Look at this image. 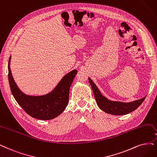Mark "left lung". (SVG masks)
<instances>
[{
	"label": "left lung",
	"instance_id": "left-lung-1",
	"mask_svg": "<svg viewBox=\"0 0 157 157\" xmlns=\"http://www.w3.org/2000/svg\"><path fill=\"white\" fill-rule=\"evenodd\" d=\"M89 82L92 90H93L95 100L98 107L102 111L108 114L113 115H124L129 114L131 112L135 111L140 106L146 97L145 96L142 99L128 103L111 101L108 100L107 98L101 94L97 86L90 78H89Z\"/></svg>",
	"mask_w": 157,
	"mask_h": 157
}]
</instances>
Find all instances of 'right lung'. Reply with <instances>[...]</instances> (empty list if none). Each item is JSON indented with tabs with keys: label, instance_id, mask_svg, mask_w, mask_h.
<instances>
[{
	"label": "right lung",
	"instance_id": "1",
	"mask_svg": "<svg viewBox=\"0 0 157 157\" xmlns=\"http://www.w3.org/2000/svg\"><path fill=\"white\" fill-rule=\"evenodd\" d=\"M11 56L8 61V80L10 89L16 101L30 117L41 120H52L61 114L69 100V90L77 70L68 72L53 90L42 96H30L22 92L17 86L10 69Z\"/></svg>",
	"mask_w": 157,
	"mask_h": 157
}]
</instances>
